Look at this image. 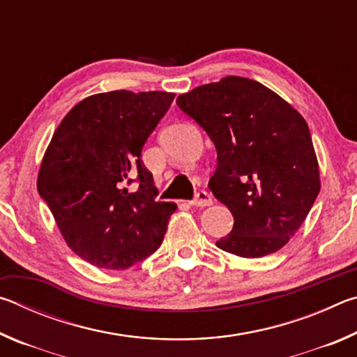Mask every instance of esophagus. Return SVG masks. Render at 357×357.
Returning a JSON list of instances; mask_svg holds the SVG:
<instances>
[{
	"label": "esophagus",
	"instance_id": "obj_1",
	"mask_svg": "<svg viewBox=\"0 0 357 357\" xmlns=\"http://www.w3.org/2000/svg\"><path fill=\"white\" fill-rule=\"evenodd\" d=\"M211 203H213V198H211V195L206 190H198L195 193V197H193V200L189 202V204H192V206H200V208L209 206Z\"/></svg>",
	"mask_w": 357,
	"mask_h": 357
}]
</instances>
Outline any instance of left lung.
<instances>
[{
	"label": "left lung",
	"mask_w": 357,
	"mask_h": 357,
	"mask_svg": "<svg viewBox=\"0 0 357 357\" xmlns=\"http://www.w3.org/2000/svg\"><path fill=\"white\" fill-rule=\"evenodd\" d=\"M178 107L217 151L208 187L231 211V233L215 245L243 258L280 250L319 193L309 126L264 84L229 75L181 94Z\"/></svg>",
	"instance_id": "8db88e82"
}]
</instances>
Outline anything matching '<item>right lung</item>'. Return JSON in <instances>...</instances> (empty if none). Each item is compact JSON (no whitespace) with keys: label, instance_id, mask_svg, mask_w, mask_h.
Here are the masks:
<instances>
[{"label":"right lung","instance_id":"right-lung-1","mask_svg":"<svg viewBox=\"0 0 357 357\" xmlns=\"http://www.w3.org/2000/svg\"><path fill=\"white\" fill-rule=\"evenodd\" d=\"M173 99V93L126 89L89 96L53 134L38 192L84 261L128 269L164 241L176 204L155 202L142 149Z\"/></svg>","mask_w":357,"mask_h":357}]
</instances>
